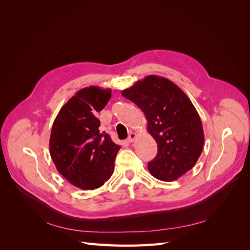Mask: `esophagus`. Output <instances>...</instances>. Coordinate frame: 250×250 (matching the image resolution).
<instances>
[{
  "label": "esophagus",
  "instance_id": "34e87169",
  "mask_svg": "<svg viewBox=\"0 0 250 250\" xmlns=\"http://www.w3.org/2000/svg\"><path fill=\"white\" fill-rule=\"evenodd\" d=\"M135 138H137V134H135L134 132H130V133H129V135H128L127 142H128V143H132V142H134Z\"/></svg>",
  "mask_w": 250,
  "mask_h": 250
}]
</instances>
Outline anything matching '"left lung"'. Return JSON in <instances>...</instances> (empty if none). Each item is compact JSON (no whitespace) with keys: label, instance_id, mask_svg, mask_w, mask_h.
Returning a JSON list of instances; mask_svg holds the SVG:
<instances>
[{"label":"left lung","instance_id":"8db88e82","mask_svg":"<svg viewBox=\"0 0 250 250\" xmlns=\"http://www.w3.org/2000/svg\"><path fill=\"white\" fill-rule=\"evenodd\" d=\"M122 96L142 109L157 144V154L148 163L151 175L173 181L191 170L202 152L204 133L198 112L183 90L167 78L150 75L122 90Z\"/></svg>","mask_w":250,"mask_h":250}]
</instances>
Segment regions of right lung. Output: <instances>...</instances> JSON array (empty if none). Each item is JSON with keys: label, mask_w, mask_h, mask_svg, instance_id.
Wrapping results in <instances>:
<instances>
[{"label": "right lung", "mask_w": 250, "mask_h": 250, "mask_svg": "<svg viewBox=\"0 0 250 250\" xmlns=\"http://www.w3.org/2000/svg\"><path fill=\"white\" fill-rule=\"evenodd\" d=\"M110 97V88H82L59 110L52 126V161L70 184L82 190L100 188L113 173L121 146L108 133L100 132V121L95 116Z\"/></svg>", "instance_id": "add662e5"}]
</instances>
